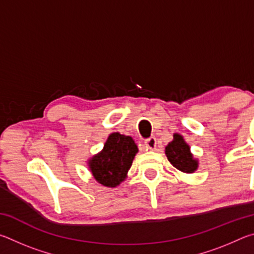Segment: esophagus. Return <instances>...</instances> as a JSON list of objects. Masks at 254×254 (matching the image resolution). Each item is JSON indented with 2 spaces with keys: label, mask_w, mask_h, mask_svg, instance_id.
<instances>
[{
  "label": "esophagus",
  "mask_w": 254,
  "mask_h": 254,
  "mask_svg": "<svg viewBox=\"0 0 254 254\" xmlns=\"http://www.w3.org/2000/svg\"><path fill=\"white\" fill-rule=\"evenodd\" d=\"M144 144H145V147H147L148 149L154 150V149H156V147H157V139L154 136L149 137V139H147V140L144 141Z\"/></svg>",
  "instance_id": "34e87169"
}]
</instances>
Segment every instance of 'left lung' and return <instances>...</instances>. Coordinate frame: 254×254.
Masks as SVG:
<instances>
[{"label":"left lung","mask_w":254,"mask_h":254,"mask_svg":"<svg viewBox=\"0 0 254 254\" xmlns=\"http://www.w3.org/2000/svg\"><path fill=\"white\" fill-rule=\"evenodd\" d=\"M165 152L171 165L183 173L191 174L198 168V160L192 157L189 145L178 133H175L174 140L167 145Z\"/></svg>","instance_id":"obj_1"}]
</instances>
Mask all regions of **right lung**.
I'll return each instance as SVG.
<instances>
[{"mask_svg":"<svg viewBox=\"0 0 254 254\" xmlns=\"http://www.w3.org/2000/svg\"><path fill=\"white\" fill-rule=\"evenodd\" d=\"M137 147L131 136L114 132L107 137L100 153L88 160L89 170L97 183L106 187H117L127 178Z\"/></svg>","mask_w":254,"mask_h":254,"instance_id":"1","label":"right lung"}]
</instances>
